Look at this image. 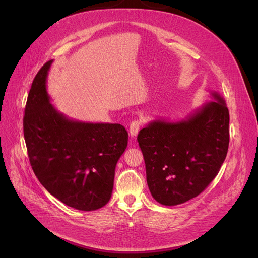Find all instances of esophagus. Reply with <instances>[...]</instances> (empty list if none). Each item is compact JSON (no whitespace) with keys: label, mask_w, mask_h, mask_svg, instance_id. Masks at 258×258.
<instances>
[{"label":"esophagus","mask_w":258,"mask_h":258,"mask_svg":"<svg viewBox=\"0 0 258 258\" xmlns=\"http://www.w3.org/2000/svg\"><path fill=\"white\" fill-rule=\"evenodd\" d=\"M140 126H141V121L135 120V121L132 122L131 125H130V130H128L131 137H136L137 136L138 132L140 130Z\"/></svg>","instance_id":"34e87169"}]
</instances>
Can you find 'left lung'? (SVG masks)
Instances as JSON below:
<instances>
[{
    "mask_svg": "<svg viewBox=\"0 0 258 258\" xmlns=\"http://www.w3.org/2000/svg\"><path fill=\"white\" fill-rule=\"evenodd\" d=\"M185 119L151 121L138 134L153 198L175 206L199 196L219 173L229 146V111L213 92Z\"/></svg>",
    "mask_w": 258,
    "mask_h": 258,
    "instance_id": "8db88e82",
    "label": "left lung"
}]
</instances>
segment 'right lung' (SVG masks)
<instances>
[{
    "mask_svg": "<svg viewBox=\"0 0 258 258\" xmlns=\"http://www.w3.org/2000/svg\"><path fill=\"white\" fill-rule=\"evenodd\" d=\"M53 59L33 79L23 120L27 152L36 178L49 194L81 211L110 201L115 168L128 134L118 123H91L68 118L52 103L47 77Z\"/></svg>",
    "mask_w": 258,
    "mask_h": 258,
    "instance_id": "add662e5",
    "label": "right lung"
}]
</instances>
